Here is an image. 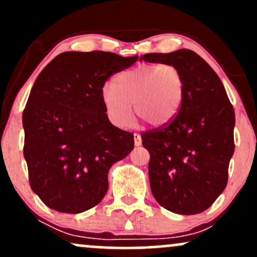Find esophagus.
Wrapping results in <instances>:
<instances>
[{
	"instance_id": "34e87169",
	"label": "esophagus",
	"mask_w": 257,
	"mask_h": 257,
	"mask_svg": "<svg viewBox=\"0 0 257 257\" xmlns=\"http://www.w3.org/2000/svg\"><path fill=\"white\" fill-rule=\"evenodd\" d=\"M141 143H143V140H141L140 135L134 134V144H135V146H140Z\"/></svg>"
}]
</instances>
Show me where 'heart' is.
<instances>
[{
  "label": "heart",
  "instance_id": "heart-1",
  "mask_svg": "<svg viewBox=\"0 0 257 257\" xmlns=\"http://www.w3.org/2000/svg\"><path fill=\"white\" fill-rule=\"evenodd\" d=\"M182 73L170 64H141L119 73L101 89L107 118L124 128L132 122V104L138 116L155 126L169 124L184 101Z\"/></svg>",
  "mask_w": 257,
  "mask_h": 257
}]
</instances>
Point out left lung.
<instances>
[{
    "label": "left lung",
    "mask_w": 257,
    "mask_h": 257,
    "mask_svg": "<svg viewBox=\"0 0 257 257\" xmlns=\"http://www.w3.org/2000/svg\"><path fill=\"white\" fill-rule=\"evenodd\" d=\"M140 60L174 65L185 82L178 116L169 124L141 135L150 152L152 194L173 213L199 214L227 185L234 152L233 106L216 72L193 51L149 53Z\"/></svg>",
    "instance_id": "8db88e82"
}]
</instances>
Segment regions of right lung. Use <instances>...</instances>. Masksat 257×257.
I'll return each instance as SVG.
<instances>
[{"mask_svg": "<svg viewBox=\"0 0 257 257\" xmlns=\"http://www.w3.org/2000/svg\"><path fill=\"white\" fill-rule=\"evenodd\" d=\"M110 52H65L41 71L23 112L31 190L48 208L78 214L101 202L112 164L134 149V135L106 116L101 89L138 60Z\"/></svg>", "mask_w": 257, "mask_h": 257, "instance_id": "1", "label": "right lung"}]
</instances>
